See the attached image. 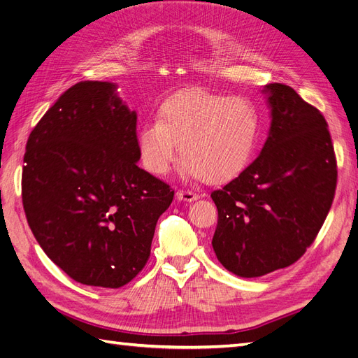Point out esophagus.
<instances>
[{
    "mask_svg": "<svg viewBox=\"0 0 358 358\" xmlns=\"http://www.w3.org/2000/svg\"><path fill=\"white\" fill-rule=\"evenodd\" d=\"M176 199H178V200H180V201H188V203H191V201L197 200V199H200V197H199V194L192 192V191L179 189V191L176 192Z\"/></svg>",
    "mask_w": 358,
    "mask_h": 358,
    "instance_id": "esophagus-1",
    "label": "esophagus"
}]
</instances>
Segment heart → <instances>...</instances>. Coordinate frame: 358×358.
<instances>
[{
    "instance_id": "heart-1",
    "label": "heart",
    "mask_w": 358,
    "mask_h": 358,
    "mask_svg": "<svg viewBox=\"0 0 358 358\" xmlns=\"http://www.w3.org/2000/svg\"><path fill=\"white\" fill-rule=\"evenodd\" d=\"M259 129L262 113L252 100L191 91L162 103L158 119L140 127L137 149L152 175H166L180 148V176L224 182L246 169Z\"/></svg>"
}]
</instances>
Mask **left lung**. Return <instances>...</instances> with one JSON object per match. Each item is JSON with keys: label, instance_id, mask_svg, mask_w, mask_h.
<instances>
[{"label": "left lung", "instance_id": "8db88e82", "mask_svg": "<svg viewBox=\"0 0 358 358\" xmlns=\"http://www.w3.org/2000/svg\"><path fill=\"white\" fill-rule=\"evenodd\" d=\"M262 92L270 109L262 154L210 194L218 209L213 251L241 278L288 267L305 254L331 208L338 179L321 112L282 83Z\"/></svg>", "mask_w": 358, "mask_h": 358}]
</instances>
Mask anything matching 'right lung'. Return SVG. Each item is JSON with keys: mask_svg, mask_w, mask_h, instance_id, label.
Segmentation results:
<instances>
[{"mask_svg": "<svg viewBox=\"0 0 358 358\" xmlns=\"http://www.w3.org/2000/svg\"><path fill=\"white\" fill-rule=\"evenodd\" d=\"M112 82H79L32 129L22 171L29 229L76 282L119 288L150 255L173 201L167 183L140 169L137 113Z\"/></svg>", "mask_w": 358, "mask_h": 358, "instance_id": "right-lung-1", "label": "right lung"}]
</instances>
